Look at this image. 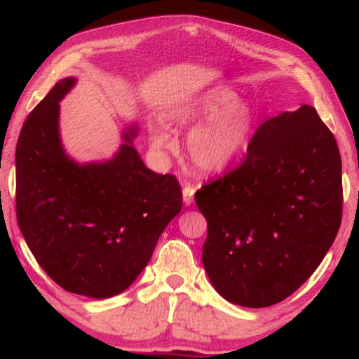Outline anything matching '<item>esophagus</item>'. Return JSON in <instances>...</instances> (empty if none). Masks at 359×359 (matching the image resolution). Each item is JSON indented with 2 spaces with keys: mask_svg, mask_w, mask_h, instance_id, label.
Here are the masks:
<instances>
[{
  "mask_svg": "<svg viewBox=\"0 0 359 359\" xmlns=\"http://www.w3.org/2000/svg\"><path fill=\"white\" fill-rule=\"evenodd\" d=\"M194 191L196 189L191 187V185H185L184 191H182V194H184V203L187 205H191L193 203V199H194Z\"/></svg>",
  "mask_w": 359,
  "mask_h": 359,
  "instance_id": "34e87169",
  "label": "esophagus"
}]
</instances>
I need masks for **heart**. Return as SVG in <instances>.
<instances>
[{
	"mask_svg": "<svg viewBox=\"0 0 359 359\" xmlns=\"http://www.w3.org/2000/svg\"><path fill=\"white\" fill-rule=\"evenodd\" d=\"M168 123L177 128H193L187 139V152L194 168L202 174L224 171L245 147L255 117L250 106L238 100L228 86L203 90L166 114ZM152 143L171 148L174 140L163 129H154Z\"/></svg>",
	"mask_w": 359,
	"mask_h": 359,
	"instance_id": "1",
	"label": "heart"
}]
</instances>
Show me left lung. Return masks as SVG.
Segmentation results:
<instances>
[{
	"label": "left lung",
	"instance_id": "8db88e82",
	"mask_svg": "<svg viewBox=\"0 0 359 359\" xmlns=\"http://www.w3.org/2000/svg\"><path fill=\"white\" fill-rule=\"evenodd\" d=\"M208 222L202 261L226 301L261 309L306 282L337 238L342 217L341 156L313 106L256 129L247 156L196 193Z\"/></svg>",
	"mask_w": 359,
	"mask_h": 359
}]
</instances>
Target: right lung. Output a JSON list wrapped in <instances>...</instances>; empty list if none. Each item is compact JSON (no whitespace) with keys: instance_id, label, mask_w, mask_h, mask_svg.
Listing matches in <instances>:
<instances>
[{"instance_id":"add662e5","label":"right lung","mask_w":359,"mask_h":359,"mask_svg":"<svg viewBox=\"0 0 359 359\" xmlns=\"http://www.w3.org/2000/svg\"><path fill=\"white\" fill-rule=\"evenodd\" d=\"M63 79L35 106L17 143V219L27 247L66 292L116 296L147 266L165 226L182 210L172 174L144 166L133 147L137 126L108 162L80 165L60 140Z\"/></svg>"}]
</instances>
